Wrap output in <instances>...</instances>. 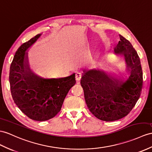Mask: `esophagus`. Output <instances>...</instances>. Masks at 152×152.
I'll list each match as a JSON object with an SVG mask.
<instances>
[{"instance_id": "1", "label": "esophagus", "mask_w": 152, "mask_h": 152, "mask_svg": "<svg viewBox=\"0 0 152 152\" xmlns=\"http://www.w3.org/2000/svg\"><path fill=\"white\" fill-rule=\"evenodd\" d=\"M81 77H82V73L79 71L77 72L76 74H75V78L77 79V80H79L81 78Z\"/></svg>"}]
</instances>
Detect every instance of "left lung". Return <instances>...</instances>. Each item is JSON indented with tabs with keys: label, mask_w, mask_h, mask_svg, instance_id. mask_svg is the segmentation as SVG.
Segmentation results:
<instances>
[{
	"label": "left lung",
	"mask_w": 152,
	"mask_h": 152,
	"mask_svg": "<svg viewBox=\"0 0 152 152\" xmlns=\"http://www.w3.org/2000/svg\"><path fill=\"white\" fill-rule=\"evenodd\" d=\"M114 51L124 55L131 69L130 76L124 83L96 69L84 71L80 80L89 110L104 121H117L126 116L139 99L143 85L141 62L132 43L120 35Z\"/></svg>",
	"instance_id": "left-lung-1"
}]
</instances>
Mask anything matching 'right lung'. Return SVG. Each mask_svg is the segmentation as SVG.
I'll return each instance as SVG.
<instances>
[{"label":"right lung","mask_w":152,"mask_h":152,"mask_svg":"<svg viewBox=\"0 0 152 152\" xmlns=\"http://www.w3.org/2000/svg\"><path fill=\"white\" fill-rule=\"evenodd\" d=\"M38 34L22 44L10 69L12 96L17 107L29 119L49 120L60 112L69 90L76 83L75 74L64 78L45 79L32 73L25 51L37 40Z\"/></svg>","instance_id":"right-lung-1"}]
</instances>
